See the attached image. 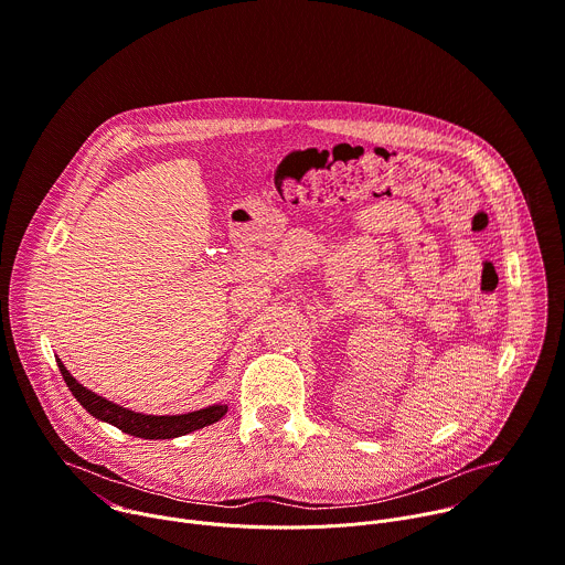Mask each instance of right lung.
I'll return each mask as SVG.
<instances>
[{
    "label": "right lung",
    "instance_id": "obj_1",
    "mask_svg": "<svg viewBox=\"0 0 565 565\" xmlns=\"http://www.w3.org/2000/svg\"><path fill=\"white\" fill-rule=\"evenodd\" d=\"M57 365H60L62 377H64L68 391L73 393V397L95 419H102V422H106V424H110V426H115L121 433L132 435V437H141V439H174V437L188 435V433H193V430H200L204 426H211V424L220 422L228 413L226 404H215V406H209V408H202V411H195V413H188V415H163V417L141 415V413L128 411L124 406H117V404L95 395L93 391L84 388L82 384H77V380L66 370V365L60 359H57Z\"/></svg>",
    "mask_w": 565,
    "mask_h": 565
}]
</instances>
